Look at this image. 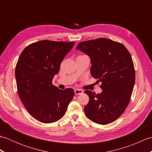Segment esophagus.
<instances>
[{
  "instance_id": "obj_1",
  "label": "esophagus",
  "mask_w": 152,
  "mask_h": 152,
  "mask_svg": "<svg viewBox=\"0 0 152 152\" xmlns=\"http://www.w3.org/2000/svg\"><path fill=\"white\" fill-rule=\"evenodd\" d=\"M74 93H75V95H80V94H82L83 91L81 89H74Z\"/></svg>"
}]
</instances>
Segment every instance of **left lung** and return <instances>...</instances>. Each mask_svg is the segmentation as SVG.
I'll list each match as a JSON object with an SVG mask.
<instances>
[{
    "instance_id": "left-lung-1",
    "label": "left lung",
    "mask_w": 152,
    "mask_h": 152,
    "mask_svg": "<svg viewBox=\"0 0 152 152\" xmlns=\"http://www.w3.org/2000/svg\"><path fill=\"white\" fill-rule=\"evenodd\" d=\"M77 50L88 55L90 72L101 82V93L86 91L89 101L84 107L86 117L93 122L106 125L120 116L130 101L135 81L133 60L127 48L108 38L80 42Z\"/></svg>"
}]
</instances>
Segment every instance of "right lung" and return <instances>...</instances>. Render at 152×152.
<instances>
[{"instance_id": "1", "label": "right lung", "mask_w": 152, "mask_h": 152, "mask_svg": "<svg viewBox=\"0 0 152 152\" xmlns=\"http://www.w3.org/2000/svg\"><path fill=\"white\" fill-rule=\"evenodd\" d=\"M74 43L41 40L28 45L19 57L15 71L18 95L28 113L42 123L62 118L74 95L72 89L61 90L52 84Z\"/></svg>"}]
</instances>
